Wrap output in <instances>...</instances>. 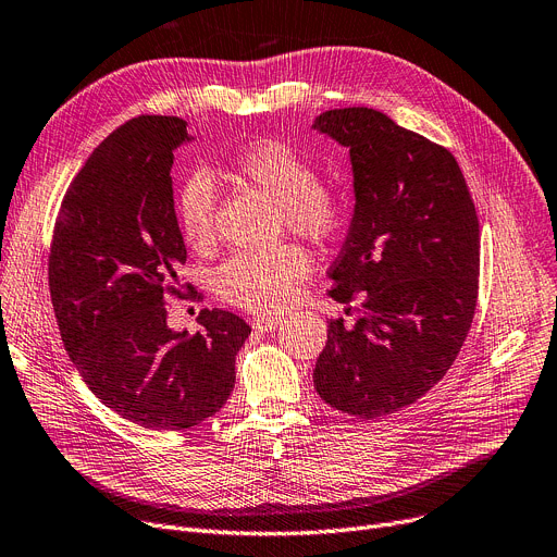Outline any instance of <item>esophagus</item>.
Listing matches in <instances>:
<instances>
[{
    "instance_id": "obj_1",
    "label": "esophagus",
    "mask_w": 557,
    "mask_h": 557,
    "mask_svg": "<svg viewBox=\"0 0 557 557\" xmlns=\"http://www.w3.org/2000/svg\"><path fill=\"white\" fill-rule=\"evenodd\" d=\"M284 318L282 315H273V313H259L252 318V329L257 331H275L280 326Z\"/></svg>"
}]
</instances>
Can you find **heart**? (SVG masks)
<instances>
[{
  "instance_id": "obj_1",
  "label": "heart",
  "mask_w": 557,
  "mask_h": 557,
  "mask_svg": "<svg viewBox=\"0 0 557 557\" xmlns=\"http://www.w3.org/2000/svg\"><path fill=\"white\" fill-rule=\"evenodd\" d=\"M224 172L277 203L282 226L311 242L336 237L347 221V199L336 185L318 178L315 163L277 138H259L233 154ZM216 197L208 174L195 172L176 193V221L183 239L203 250L214 239ZM311 259L298 244L269 252H235L221 264L212 284L221 300L248 311L282 309L295 284L307 277Z\"/></svg>"
}]
</instances>
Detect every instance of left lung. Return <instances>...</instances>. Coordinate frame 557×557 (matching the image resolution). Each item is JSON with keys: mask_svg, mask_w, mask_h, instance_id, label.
Returning <instances> with one entry per match:
<instances>
[{"mask_svg": "<svg viewBox=\"0 0 557 557\" xmlns=\"http://www.w3.org/2000/svg\"><path fill=\"white\" fill-rule=\"evenodd\" d=\"M315 129L349 147L356 212L329 295L362 298L331 320L313 383L345 414L376 419L425 396L450 369L479 293V219L446 147L369 107L329 109Z\"/></svg>", "mask_w": 557, "mask_h": 557, "instance_id": "1", "label": "left lung"}]
</instances>
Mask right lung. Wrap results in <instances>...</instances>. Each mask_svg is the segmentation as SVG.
<instances>
[{
    "label": "right lung",
    "instance_id": "obj_1",
    "mask_svg": "<svg viewBox=\"0 0 557 557\" xmlns=\"http://www.w3.org/2000/svg\"><path fill=\"white\" fill-rule=\"evenodd\" d=\"M188 123L138 116L111 132L71 181L55 216L49 288L64 349L89 389L147 430L176 432L219 412L235 387L250 326L201 309L195 336L168 326L185 244L172 199L176 147Z\"/></svg>",
    "mask_w": 557,
    "mask_h": 557
}]
</instances>
